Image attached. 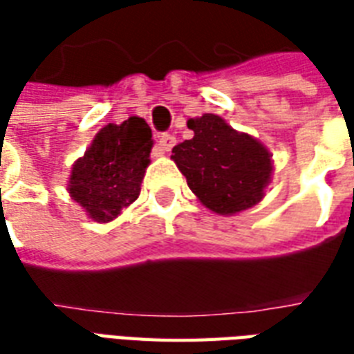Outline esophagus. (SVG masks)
Here are the masks:
<instances>
[{
  "instance_id": "34e87169",
  "label": "esophagus",
  "mask_w": 354,
  "mask_h": 354,
  "mask_svg": "<svg viewBox=\"0 0 354 354\" xmlns=\"http://www.w3.org/2000/svg\"><path fill=\"white\" fill-rule=\"evenodd\" d=\"M176 144V138L172 136V134H162L161 138H159V147H161V151H170L172 147Z\"/></svg>"
}]
</instances>
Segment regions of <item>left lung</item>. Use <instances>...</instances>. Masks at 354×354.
I'll return each mask as SVG.
<instances>
[{
	"instance_id": "obj_1",
	"label": "left lung",
	"mask_w": 354,
	"mask_h": 354,
	"mask_svg": "<svg viewBox=\"0 0 354 354\" xmlns=\"http://www.w3.org/2000/svg\"><path fill=\"white\" fill-rule=\"evenodd\" d=\"M192 140L172 147V161L203 207L233 216L256 207L273 176V155L216 113L187 119Z\"/></svg>"
}]
</instances>
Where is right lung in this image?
I'll return each mask as SVG.
<instances>
[{
    "label": "right lung",
    "mask_w": 354,
    "mask_h": 354,
    "mask_svg": "<svg viewBox=\"0 0 354 354\" xmlns=\"http://www.w3.org/2000/svg\"><path fill=\"white\" fill-rule=\"evenodd\" d=\"M151 147V129L142 117L102 127L85 155L72 165L70 197L93 222L115 220L138 199Z\"/></svg>",
    "instance_id": "obj_1"
}]
</instances>
